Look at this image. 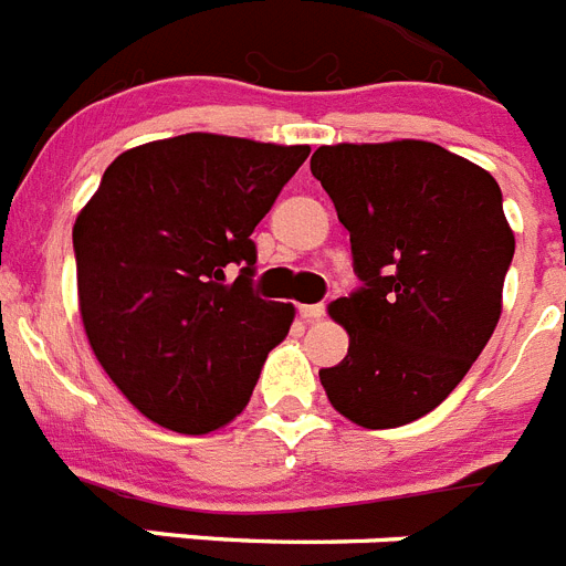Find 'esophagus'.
<instances>
[{"label": "esophagus", "instance_id": "obj_1", "mask_svg": "<svg viewBox=\"0 0 566 566\" xmlns=\"http://www.w3.org/2000/svg\"><path fill=\"white\" fill-rule=\"evenodd\" d=\"M297 312H300V317L306 319V323H314V319H319L323 314H326V308H323V303H312V306H300Z\"/></svg>", "mask_w": 566, "mask_h": 566}]
</instances>
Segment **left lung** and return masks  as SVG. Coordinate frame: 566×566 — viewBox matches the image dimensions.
I'll return each mask as SVG.
<instances>
[{
    "label": "left lung",
    "mask_w": 566,
    "mask_h": 566,
    "mask_svg": "<svg viewBox=\"0 0 566 566\" xmlns=\"http://www.w3.org/2000/svg\"><path fill=\"white\" fill-rule=\"evenodd\" d=\"M312 175L352 234L363 283L328 306L348 354L319 382L363 428L408 424L462 382L499 323L516 252L502 189L431 142L319 147Z\"/></svg>",
    "instance_id": "obj_1"
}]
</instances>
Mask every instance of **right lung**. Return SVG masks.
Instances as JSON below:
<instances>
[{
	"label": "right lung",
	"mask_w": 566,
	"mask_h": 566,
	"mask_svg": "<svg viewBox=\"0 0 566 566\" xmlns=\"http://www.w3.org/2000/svg\"><path fill=\"white\" fill-rule=\"evenodd\" d=\"M308 153L175 135L118 155L78 212L84 332L107 377L153 422L209 433L247 408L294 319L292 303L254 294L252 232Z\"/></svg>",
	"instance_id": "obj_1"
}]
</instances>
